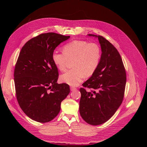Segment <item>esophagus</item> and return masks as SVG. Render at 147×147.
Segmentation results:
<instances>
[{
	"mask_svg": "<svg viewBox=\"0 0 147 147\" xmlns=\"http://www.w3.org/2000/svg\"><path fill=\"white\" fill-rule=\"evenodd\" d=\"M77 88H76V87H70V90L71 91H74V90H76Z\"/></svg>",
	"mask_w": 147,
	"mask_h": 147,
	"instance_id": "esophagus-1",
	"label": "esophagus"
}]
</instances>
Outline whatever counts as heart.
Returning <instances> with one entry per match:
<instances>
[{"instance_id": "heart-1", "label": "heart", "mask_w": 147, "mask_h": 147, "mask_svg": "<svg viewBox=\"0 0 147 147\" xmlns=\"http://www.w3.org/2000/svg\"><path fill=\"white\" fill-rule=\"evenodd\" d=\"M63 52L54 51L52 60L60 71H64L69 61L73 69L60 76L62 82L70 86H77L84 77L92 76L96 70L101 58L98 44L84 40H74L63 47Z\"/></svg>"}]
</instances>
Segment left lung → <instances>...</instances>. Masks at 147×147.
Segmentation results:
<instances>
[{
  "mask_svg": "<svg viewBox=\"0 0 147 147\" xmlns=\"http://www.w3.org/2000/svg\"><path fill=\"white\" fill-rule=\"evenodd\" d=\"M98 37L102 55L92 76L80 88V113L87 123L96 125L105 123L116 112L123 100L126 73L117 49L101 35ZM86 88L91 89L87 92Z\"/></svg>",
  "mask_w": 147,
  "mask_h": 147,
  "instance_id": "left-lung-1",
  "label": "left lung"
}]
</instances>
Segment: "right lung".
Returning a JSON list of instances; mask_svg holds the SVG:
<instances>
[{"label": "right lung", "instance_id": "obj_1", "mask_svg": "<svg viewBox=\"0 0 147 147\" xmlns=\"http://www.w3.org/2000/svg\"><path fill=\"white\" fill-rule=\"evenodd\" d=\"M69 38L41 34L28 40L20 52L14 71L16 98L21 109L36 121L52 120L70 91L67 84L57 82L58 69L52 57L55 48Z\"/></svg>", "mask_w": 147, "mask_h": 147}]
</instances>
